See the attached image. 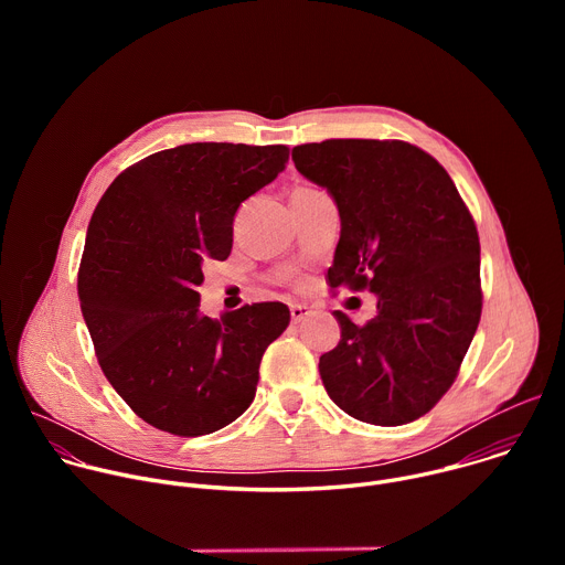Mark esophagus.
Here are the masks:
<instances>
[{
	"label": "esophagus",
	"mask_w": 565,
	"mask_h": 565,
	"mask_svg": "<svg viewBox=\"0 0 565 565\" xmlns=\"http://www.w3.org/2000/svg\"><path fill=\"white\" fill-rule=\"evenodd\" d=\"M310 312H312V310H310L306 303H292V306H290V317H292L295 324H299V321H303Z\"/></svg>",
	"instance_id": "obj_1"
}]
</instances>
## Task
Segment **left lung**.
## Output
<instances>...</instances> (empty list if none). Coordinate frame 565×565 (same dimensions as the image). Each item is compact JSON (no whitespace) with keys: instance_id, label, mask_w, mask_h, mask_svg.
<instances>
[{"instance_id":"left-lung-1","label":"left lung","mask_w":565,"mask_h":565,"mask_svg":"<svg viewBox=\"0 0 565 565\" xmlns=\"http://www.w3.org/2000/svg\"><path fill=\"white\" fill-rule=\"evenodd\" d=\"M292 160L340 207L331 286L377 295L366 324L335 310L342 340L319 358L321 382L362 423L418 420L454 384L480 321L473 216L438 160L405 140L306 142Z\"/></svg>"}]
</instances>
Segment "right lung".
Masks as SVG:
<instances>
[{
    "label": "right lung",
    "instance_id": "add662e5",
    "mask_svg": "<svg viewBox=\"0 0 565 565\" xmlns=\"http://www.w3.org/2000/svg\"><path fill=\"white\" fill-rule=\"evenodd\" d=\"M286 145L192 142L156 151L103 194L77 270V297L103 373L147 425L183 438L223 429L257 393L281 301L201 315V266L232 250V221L277 179Z\"/></svg>",
    "mask_w": 565,
    "mask_h": 565
}]
</instances>
